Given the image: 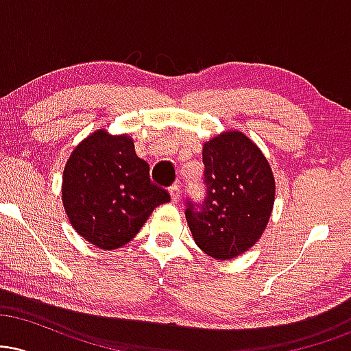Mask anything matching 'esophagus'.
Instances as JSON below:
<instances>
[{
    "mask_svg": "<svg viewBox=\"0 0 351 351\" xmlns=\"http://www.w3.org/2000/svg\"><path fill=\"white\" fill-rule=\"evenodd\" d=\"M170 196H171L173 203H178V201H180V186H178V184H173V186L170 188Z\"/></svg>",
    "mask_w": 351,
    "mask_h": 351,
    "instance_id": "obj_1",
    "label": "esophagus"
}]
</instances>
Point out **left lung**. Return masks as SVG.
<instances>
[{
  "label": "left lung",
  "instance_id": "obj_1",
  "mask_svg": "<svg viewBox=\"0 0 351 351\" xmlns=\"http://www.w3.org/2000/svg\"><path fill=\"white\" fill-rule=\"evenodd\" d=\"M206 199L188 204L186 221L198 247L216 261H231L261 239L271 219L276 180L267 158L239 130L203 145Z\"/></svg>",
  "mask_w": 351,
  "mask_h": 351
}]
</instances>
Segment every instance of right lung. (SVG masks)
<instances>
[{
	"mask_svg": "<svg viewBox=\"0 0 351 351\" xmlns=\"http://www.w3.org/2000/svg\"><path fill=\"white\" fill-rule=\"evenodd\" d=\"M170 195L150 181L134 138L92 132L71 153L62 173V204L80 237L104 251L130 243L153 209Z\"/></svg>",
	"mask_w": 351,
	"mask_h": 351,
	"instance_id": "obj_1",
	"label": "right lung"
}]
</instances>
